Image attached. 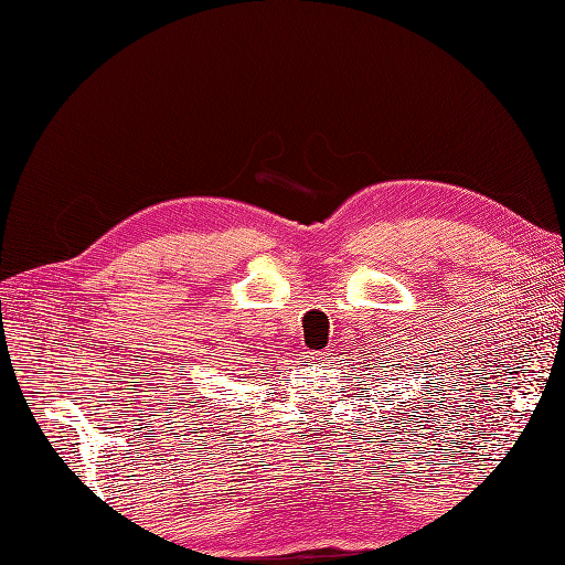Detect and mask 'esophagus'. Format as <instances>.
Returning <instances> with one entry per match:
<instances>
[{"mask_svg": "<svg viewBox=\"0 0 565 565\" xmlns=\"http://www.w3.org/2000/svg\"><path fill=\"white\" fill-rule=\"evenodd\" d=\"M328 358H330L328 351H313V353H309V361H311V363H318V365L328 363Z\"/></svg>", "mask_w": 565, "mask_h": 565, "instance_id": "1", "label": "esophagus"}]
</instances>
